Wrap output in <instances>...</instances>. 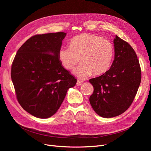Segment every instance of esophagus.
<instances>
[{
  "label": "esophagus",
  "mask_w": 151,
  "mask_h": 151,
  "mask_svg": "<svg viewBox=\"0 0 151 151\" xmlns=\"http://www.w3.org/2000/svg\"><path fill=\"white\" fill-rule=\"evenodd\" d=\"M83 83V81H80V80H78L76 82V85L77 86H81Z\"/></svg>",
  "instance_id": "34e87169"
}]
</instances>
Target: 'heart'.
Wrapping results in <instances>:
<instances>
[{
	"instance_id": "obj_1",
	"label": "heart",
	"mask_w": 151,
	"mask_h": 151,
	"mask_svg": "<svg viewBox=\"0 0 151 151\" xmlns=\"http://www.w3.org/2000/svg\"><path fill=\"white\" fill-rule=\"evenodd\" d=\"M69 46L60 47L58 58L67 70L72 69L81 58L82 63L73 71L79 78H86L92 72L95 75L104 74L111 65L113 46L101 37L88 34L78 35L71 40Z\"/></svg>"
}]
</instances>
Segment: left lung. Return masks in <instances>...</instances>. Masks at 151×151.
Here are the masks:
<instances>
[{
  "label": "left lung",
  "instance_id": "1",
  "mask_svg": "<svg viewBox=\"0 0 151 151\" xmlns=\"http://www.w3.org/2000/svg\"><path fill=\"white\" fill-rule=\"evenodd\" d=\"M114 59L109 70L92 78L93 92L90 104L98 115L109 118L127 109L135 97L141 80V71L135 51L127 42L116 35Z\"/></svg>",
  "mask_w": 151,
  "mask_h": 151
}]
</instances>
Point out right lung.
<instances>
[{"instance_id": "right-lung-1", "label": "right lung", "mask_w": 151, "mask_h": 151, "mask_svg": "<svg viewBox=\"0 0 151 151\" xmlns=\"http://www.w3.org/2000/svg\"><path fill=\"white\" fill-rule=\"evenodd\" d=\"M67 34L35 35L18 50L11 70L17 98L22 108L41 119L54 115L77 80L64 68L58 52Z\"/></svg>"}]
</instances>
